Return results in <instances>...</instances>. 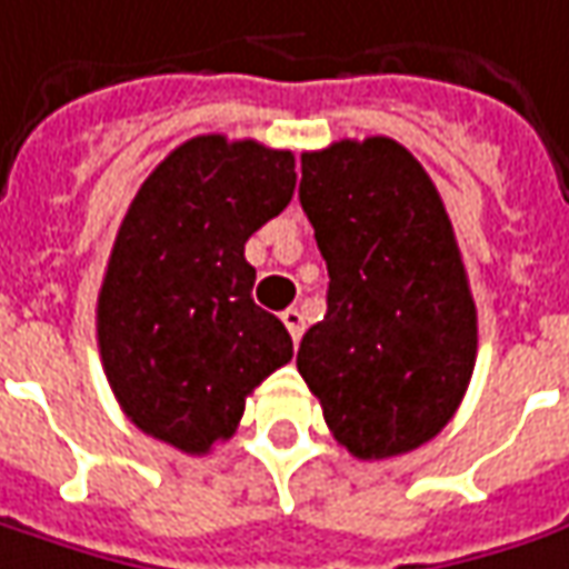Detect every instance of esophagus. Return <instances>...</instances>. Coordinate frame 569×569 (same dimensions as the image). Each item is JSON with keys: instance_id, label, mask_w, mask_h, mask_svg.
<instances>
[{"instance_id": "esophagus-1", "label": "esophagus", "mask_w": 569, "mask_h": 569, "mask_svg": "<svg viewBox=\"0 0 569 569\" xmlns=\"http://www.w3.org/2000/svg\"><path fill=\"white\" fill-rule=\"evenodd\" d=\"M283 323L286 330H289V336H292V342H299L301 333H305V317H301L299 308H286Z\"/></svg>"}]
</instances>
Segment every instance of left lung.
I'll return each instance as SVG.
<instances>
[{"mask_svg": "<svg viewBox=\"0 0 569 569\" xmlns=\"http://www.w3.org/2000/svg\"><path fill=\"white\" fill-rule=\"evenodd\" d=\"M299 199L330 273L299 373L355 458L415 451L455 417L477 365V305L446 204L389 137L301 154Z\"/></svg>", "mask_w": 569, "mask_h": 569, "instance_id": "left-lung-1", "label": "left lung"}]
</instances>
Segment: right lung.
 I'll use <instances>...</instances> for the list:
<instances>
[{"instance_id": "obj_1", "label": "right lung", "mask_w": 569, "mask_h": 569, "mask_svg": "<svg viewBox=\"0 0 569 569\" xmlns=\"http://www.w3.org/2000/svg\"><path fill=\"white\" fill-rule=\"evenodd\" d=\"M292 189V152L218 133L177 146L139 187L96 336L111 392L146 436L204 455L233 436L254 386L289 365L286 327L252 299L246 242Z\"/></svg>"}]
</instances>
